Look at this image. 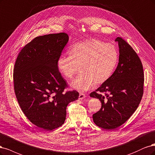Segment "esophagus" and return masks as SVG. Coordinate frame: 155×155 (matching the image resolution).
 Wrapping results in <instances>:
<instances>
[{"label":"esophagus","instance_id":"obj_1","mask_svg":"<svg viewBox=\"0 0 155 155\" xmlns=\"http://www.w3.org/2000/svg\"><path fill=\"white\" fill-rule=\"evenodd\" d=\"M85 98H86V95H85V94H84V93H80V94H79L78 98H79L80 100H83V99H84Z\"/></svg>","mask_w":155,"mask_h":155}]
</instances>
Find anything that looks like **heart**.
Returning <instances> with one entry per match:
<instances>
[{"label":"heart","instance_id":"heart-1","mask_svg":"<svg viewBox=\"0 0 155 155\" xmlns=\"http://www.w3.org/2000/svg\"><path fill=\"white\" fill-rule=\"evenodd\" d=\"M115 46L100 40H87L73 44L69 54L60 55L57 66L66 78H71L78 70L81 74L70 82L72 89L84 92L93 85L101 84L111 76L118 62Z\"/></svg>","mask_w":155,"mask_h":155}]
</instances>
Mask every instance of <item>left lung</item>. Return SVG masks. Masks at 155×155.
<instances>
[{
  "label": "left lung",
  "instance_id": "1",
  "mask_svg": "<svg viewBox=\"0 0 155 155\" xmlns=\"http://www.w3.org/2000/svg\"><path fill=\"white\" fill-rule=\"evenodd\" d=\"M115 41L119 48L115 71L89 94L102 103L101 109L93 114V121L97 126L107 130L116 129L126 122L136 111L143 95L144 75L140 60L122 37H117Z\"/></svg>",
  "mask_w": 155,
  "mask_h": 155
}]
</instances>
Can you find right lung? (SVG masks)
<instances>
[{
	"label": "right lung",
	"mask_w": 155,
	"mask_h": 155,
	"mask_svg": "<svg viewBox=\"0 0 155 155\" xmlns=\"http://www.w3.org/2000/svg\"><path fill=\"white\" fill-rule=\"evenodd\" d=\"M69 41L65 33L35 38L17 57L14 89L19 106L31 123L51 131L66 120L68 104L78 98L76 91L64 93L66 81L57 62Z\"/></svg>",
	"instance_id": "obj_1"
}]
</instances>
